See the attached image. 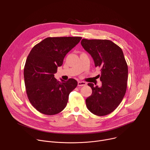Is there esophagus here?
<instances>
[{"label": "esophagus", "instance_id": "1", "mask_svg": "<svg viewBox=\"0 0 150 150\" xmlns=\"http://www.w3.org/2000/svg\"><path fill=\"white\" fill-rule=\"evenodd\" d=\"M87 85V83L83 81H78V86L82 87V86H85Z\"/></svg>", "mask_w": 150, "mask_h": 150}]
</instances>
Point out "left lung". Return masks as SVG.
<instances>
[{
    "mask_svg": "<svg viewBox=\"0 0 150 150\" xmlns=\"http://www.w3.org/2000/svg\"><path fill=\"white\" fill-rule=\"evenodd\" d=\"M81 44L93 57L95 67L101 68V87L88 83L92 94L85 100L86 105L94 115H109L117 108L126 91L128 69L123 51L109 40L83 38Z\"/></svg>",
    "mask_w": 150,
    "mask_h": 150,
    "instance_id": "1",
    "label": "left lung"
}]
</instances>
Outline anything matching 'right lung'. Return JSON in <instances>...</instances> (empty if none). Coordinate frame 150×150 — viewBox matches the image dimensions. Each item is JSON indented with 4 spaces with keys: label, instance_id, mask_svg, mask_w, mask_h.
I'll use <instances>...</instances> for the list:
<instances>
[{
    "label": "right lung",
    "instance_id": "right-lung-1",
    "mask_svg": "<svg viewBox=\"0 0 150 150\" xmlns=\"http://www.w3.org/2000/svg\"><path fill=\"white\" fill-rule=\"evenodd\" d=\"M81 37H48L34 46L27 59L24 70L27 97L39 112L54 115L68 103L69 95L77 81H57L54 74L63 64L64 57L81 40Z\"/></svg>",
    "mask_w": 150,
    "mask_h": 150
}]
</instances>
